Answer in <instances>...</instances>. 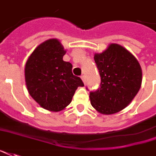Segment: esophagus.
Wrapping results in <instances>:
<instances>
[{
    "mask_svg": "<svg viewBox=\"0 0 156 156\" xmlns=\"http://www.w3.org/2000/svg\"><path fill=\"white\" fill-rule=\"evenodd\" d=\"M81 79H82V80H83V82H84V83L87 82V77H86V76H81Z\"/></svg>",
    "mask_w": 156,
    "mask_h": 156,
    "instance_id": "1",
    "label": "esophagus"
}]
</instances>
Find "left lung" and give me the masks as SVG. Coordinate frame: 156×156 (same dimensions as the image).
<instances>
[{"label":"left lung","mask_w":156,"mask_h":156,"mask_svg":"<svg viewBox=\"0 0 156 156\" xmlns=\"http://www.w3.org/2000/svg\"><path fill=\"white\" fill-rule=\"evenodd\" d=\"M94 60L101 77L100 87L90 92L92 106L101 114L125 109L141 87L142 69L137 58L118 44H110Z\"/></svg>","instance_id":"1"}]
</instances>
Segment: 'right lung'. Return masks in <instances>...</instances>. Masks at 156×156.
I'll return each mask as SVG.
<instances>
[{
	"instance_id": "obj_1",
	"label": "right lung",
	"mask_w": 156,
	"mask_h": 156,
	"mask_svg": "<svg viewBox=\"0 0 156 156\" xmlns=\"http://www.w3.org/2000/svg\"><path fill=\"white\" fill-rule=\"evenodd\" d=\"M66 51L60 41L40 44L29 57L24 76L28 92L43 109L58 112L70 104L78 87L84 84L72 73V64L63 60Z\"/></svg>"
}]
</instances>
